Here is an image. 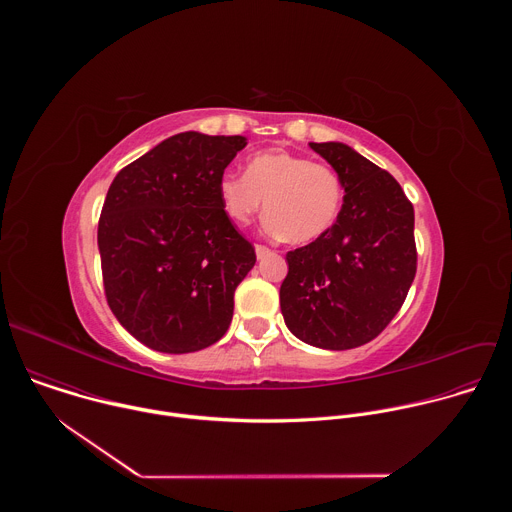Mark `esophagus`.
I'll return each mask as SVG.
<instances>
[{
	"instance_id": "1",
	"label": "esophagus",
	"mask_w": 512,
	"mask_h": 512,
	"mask_svg": "<svg viewBox=\"0 0 512 512\" xmlns=\"http://www.w3.org/2000/svg\"><path fill=\"white\" fill-rule=\"evenodd\" d=\"M255 253H257V257H259V259H263L265 255H269V253H271V249H269V247H265V245H255Z\"/></svg>"
}]
</instances>
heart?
<instances>
[{
	"label": "heart",
	"instance_id": "b5f03b06",
	"mask_svg": "<svg viewBox=\"0 0 512 512\" xmlns=\"http://www.w3.org/2000/svg\"><path fill=\"white\" fill-rule=\"evenodd\" d=\"M218 196L233 223H251L265 206L267 229L302 245L334 225L344 188L334 168L271 150L255 154L245 176L225 174L218 182Z\"/></svg>",
	"mask_w": 512,
	"mask_h": 512
}]
</instances>
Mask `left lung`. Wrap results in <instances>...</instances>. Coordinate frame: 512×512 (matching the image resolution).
<instances>
[{"instance_id": "obj_1", "label": "left lung", "mask_w": 512, "mask_h": 512, "mask_svg": "<svg viewBox=\"0 0 512 512\" xmlns=\"http://www.w3.org/2000/svg\"><path fill=\"white\" fill-rule=\"evenodd\" d=\"M340 176L344 204L316 241L287 251L281 314L300 340L348 350L377 338L417 271L415 214L399 182L338 141L310 143Z\"/></svg>"}]
</instances>
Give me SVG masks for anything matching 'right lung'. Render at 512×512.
Masks as SVG:
<instances>
[{"instance_id":"right-lung-1","label":"right lung","mask_w":512,"mask_h":512,"mask_svg":"<svg viewBox=\"0 0 512 512\" xmlns=\"http://www.w3.org/2000/svg\"><path fill=\"white\" fill-rule=\"evenodd\" d=\"M243 135L186 131L125 166L99 218L105 298L145 346L184 354L229 330L255 247L227 216L218 182Z\"/></svg>"}]
</instances>
